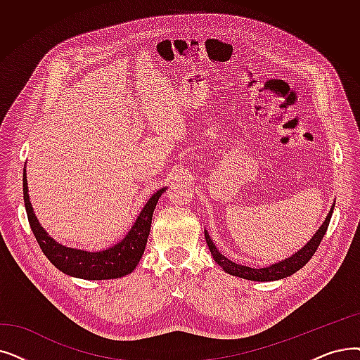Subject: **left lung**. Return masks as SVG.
<instances>
[{"label":"left lung","instance_id":"1","mask_svg":"<svg viewBox=\"0 0 360 360\" xmlns=\"http://www.w3.org/2000/svg\"><path fill=\"white\" fill-rule=\"evenodd\" d=\"M334 206L331 207L330 213H328L325 222L322 224V226L318 229V232L315 233L311 240L300 250V252H297L295 255H292L291 257L275 263L272 266L268 268H262V269H255V268H248V266H243V264L238 263H233L229 259H226L224 255L219 253V250L214 247L213 241L210 240L207 231H205V236H206V243L210 248V253L214 259V262L221 266L225 272H228L229 275H236L244 279H250V281H276V279H283L285 276L292 275L294 272H297L299 269H302L304 264L311 259V256L315 255V252L318 250L325 232L328 229V225H330L331 221V214H333Z\"/></svg>","mask_w":360,"mask_h":360}]
</instances>
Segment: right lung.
I'll list each match as a JSON object with an SVG mask.
<instances>
[{"instance_id": "right-lung-1", "label": "right lung", "mask_w": 360, "mask_h": 360, "mask_svg": "<svg viewBox=\"0 0 360 360\" xmlns=\"http://www.w3.org/2000/svg\"><path fill=\"white\" fill-rule=\"evenodd\" d=\"M165 190L166 188H160L158 193L151 195L143 212L139 213L134 226L128 232V236L120 243H117L112 248L104 250V252L89 253L82 252V250L63 247L56 243L51 237L46 236V232L38 224L32 212V206H30L27 194L26 172L23 174V200L27 213V221L41 250L57 269L70 276L82 279H113L128 275L135 269L139 259L144 255L151 228L153 212L155 209V205H158L159 197Z\"/></svg>"}]
</instances>
